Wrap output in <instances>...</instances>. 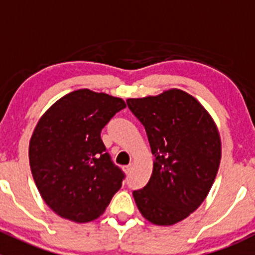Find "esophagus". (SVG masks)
<instances>
[{
  "instance_id": "1",
  "label": "esophagus",
  "mask_w": 255,
  "mask_h": 255,
  "mask_svg": "<svg viewBox=\"0 0 255 255\" xmlns=\"http://www.w3.org/2000/svg\"><path fill=\"white\" fill-rule=\"evenodd\" d=\"M123 170H125L126 174L130 173V170H132V165H126V166H123Z\"/></svg>"
}]
</instances>
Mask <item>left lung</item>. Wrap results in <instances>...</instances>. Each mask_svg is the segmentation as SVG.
<instances>
[{
  "instance_id": "obj_1",
  "label": "left lung",
  "mask_w": 255,
  "mask_h": 255,
  "mask_svg": "<svg viewBox=\"0 0 255 255\" xmlns=\"http://www.w3.org/2000/svg\"><path fill=\"white\" fill-rule=\"evenodd\" d=\"M127 105L155 156L148 184L133 191L135 204L149 222L175 225L199 208L215 181L220 133L204 106L181 90L128 99Z\"/></svg>"
}]
</instances>
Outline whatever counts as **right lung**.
<instances>
[{
    "mask_svg": "<svg viewBox=\"0 0 255 255\" xmlns=\"http://www.w3.org/2000/svg\"><path fill=\"white\" fill-rule=\"evenodd\" d=\"M125 107L118 97L76 90L38 122L29 143L30 170L45 204L60 217L96 220L122 186L126 175L107 153L101 130Z\"/></svg>",
    "mask_w": 255,
    "mask_h": 255,
    "instance_id": "add662e5",
    "label": "right lung"
}]
</instances>
